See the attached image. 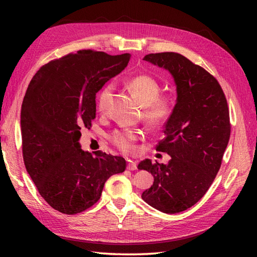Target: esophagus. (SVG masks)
Returning <instances> with one entry per match:
<instances>
[{
	"instance_id": "34e87169",
	"label": "esophagus",
	"mask_w": 257,
	"mask_h": 257,
	"mask_svg": "<svg viewBox=\"0 0 257 257\" xmlns=\"http://www.w3.org/2000/svg\"><path fill=\"white\" fill-rule=\"evenodd\" d=\"M126 168L128 170H135V169H137V163L134 162V161L127 160V166H126Z\"/></svg>"
}]
</instances>
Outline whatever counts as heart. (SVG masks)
Here are the masks:
<instances>
[{
	"label": "heart",
	"instance_id": "b5f03b06",
	"mask_svg": "<svg viewBox=\"0 0 257 257\" xmlns=\"http://www.w3.org/2000/svg\"><path fill=\"white\" fill-rule=\"evenodd\" d=\"M132 93L144 106L143 119L150 127H160L168 121L173 111L172 104L166 98H160L161 87L153 77L141 74L128 81ZM113 84L108 83L99 90L96 97V108L99 112H106L111 102ZM142 138L137 130H118L110 135L111 143L119 150L125 153L135 151V144Z\"/></svg>",
	"mask_w": 257,
	"mask_h": 257
}]
</instances>
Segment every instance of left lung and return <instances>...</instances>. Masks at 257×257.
Masks as SVG:
<instances>
[{
  "label": "left lung",
  "mask_w": 257,
  "mask_h": 257,
  "mask_svg": "<svg viewBox=\"0 0 257 257\" xmlns=\"http://www.w3.org/2000/svg\"><path fill=\"white\" fill-rule=\"evenodd\" d=\"M144 60L173 75L177 103L157 146L172 159L167 165L148 159L138 164L154 178L142 197L162 212L178 213L205 195L221 167L230 136L227 100L214 77L180 53H150Z\"/></svg>",
  "instance_id": "left-lung-1"
}]
</instances>
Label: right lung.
<instances>
[{
	"label": "right lung",
	"mask_w": 257,
	"mask_h": 257,
	"mask_svg": "<svg viewBox=\"0 0 257 257\" xmlns=\"http://www.w3.org/2000/svg\"><path fill=\"white\" fill-rule=\"evenodd\" d=\"M131 54L91 49L43 65L31 80L21 106L23 161L48 205L77 214L94 205L107 179L123 173L121 157L81 150V127L96 114V93L127 66Z\"/></svg>",
	"instance_id": "right-lung-1"
}]
</instances>
